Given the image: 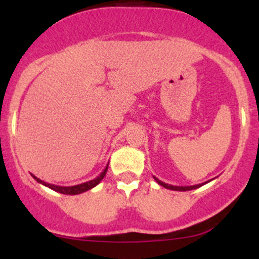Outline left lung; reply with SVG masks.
I'll return each instance as SVG.
<instances>
[{
  "instance_id": "obj_1",
  "label": "left lung",
  "mask_w": 259,
  "mask_h": 259,
  "mask_svg": "<svg viewBox=\"0 0 259 259\" xmlns=\"http://www.w3.org/2000/svg\"><path fill=\"white\" fill-rule=\"evenodd\" d=\"M154 179H155V182L158 183L159 185H161V187L166 188V189H170V190H178V192H187V190L197 189V188H199V187H202V185H204V184H207V183H209V182H205V183H202V184H197V185H188V187H178V185L166 184V183L161 182V180H159L158 178H155V177H154Z\"/></svg>"
}]
</instances>
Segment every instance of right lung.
I'll use <instances>...</instances> for the list:
<instances>
[{
    "label": "right lung",
    "mask_w": 259,
    "mask_h": 259,
    "mask_svg": "<svg viewBox=\"0 0 259 259\" xmlns=\"http://www.w3.org/2000/svg\"><path fill=\"white\" fill-rule=\"evenodd\" d=\"M108 166H109V164L105 166V169L101 171L100 176L96 177L95 179L89 180V182H85V183H81V184H77V185H71V187H60V185L50 184V183H46V182H44V180L38 179L37 177H35L33 174H31V176H32V178L35 179L36 182L40 183V184H42V185H45V187L50 188V189L55 190V192L61 193V194H67V195H76V194H81V193L86 192V190L93 189L94 187H96V185H98L99 183L103 180L104 177H105L106 171H108Z\"/></svg>",
    "instance_id": "right-lung-1"
}]
</instances>
